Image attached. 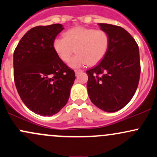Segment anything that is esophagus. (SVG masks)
Masks as SVG:
<instances>
[{
  "label": "esophagus",
  "instance_id": "34e87169",
  "mask_svg": "<svg viewBox=\"0 0 157 157\" xmlns=\"http://www.w3.org/2000/svg\"><path fill=\"white\" fill-rule=\"evenodd\" d=\"M75 72L76 75H78V74H80V73H81V72H82V70H81V69H76V70H75Z\"/></svg>",
  "mask_w": 157,
  "mask_h": 157
}]
</instances>
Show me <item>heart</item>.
I'll return each instance as SVG.
<instances>
[{
    "label": "heart",
    "mask_w": 157,
    "mask_h": 157,
    "mask_svg": "<svg viewBox=\"0 0 157 157\" xmlns=\"http://www.w3.org/2000/svg\"><path fill=\"white\" fill-rule=\"evenodd\" d=\"M110 38L104 30L77 27L65 33L64 38H56L53 48L63 62H68L72 53L77 54L70 60L72 68L85 65H94L104 58L109 48Z\"/></svg>",
    "instance_id": "1"
}]
</instances>
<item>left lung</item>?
Returning <instances> with one entry per match:
<instances>
[{
    "label": "left lung",
    "mask_w": 157,
    "mask_h": 157,
    "mask_svg": "<svg viewBox=\"0 0 157 157\" xmlns=\"http://www.w3.org/2000/svg\"><path fill=\"white\" fill-rule=\"evenodd\" d=\"M99 25L109 34V48L101 63L86 71V86L93 104L113 113L126 106L137 89L141 72L139 46L121 27Z\"/></svg>",
    "instance_id": "8db88e82"
}]
</instances>
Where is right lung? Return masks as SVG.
<instances>
[{"label": "right lung", "instance_id": "right-lung-1", "mask_svg": "<svg viewBox=\"0 0 157 157\" xmlns=\"http://www.w3.org/2000/svg\"><path fill=\"white\" fill-rule=\"evenodd\" d=\"M63 29L60 24L33 27L14 51L15 86L24 104L36 114L52 116L69 98L75 73L53 48L56 36Z\"/></svg>", "mask_w": 157, "mask_h": 157}]
</instances>
